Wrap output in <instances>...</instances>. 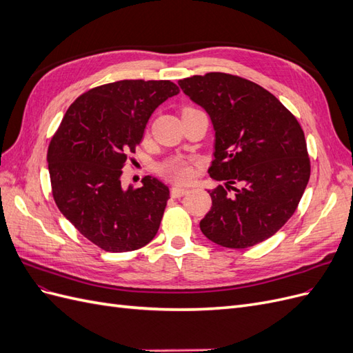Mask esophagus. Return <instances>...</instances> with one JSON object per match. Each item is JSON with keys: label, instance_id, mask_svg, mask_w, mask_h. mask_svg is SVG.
Wrapping results in <instances>:
<instances>
[{"label": "esophagus", "instance_id": "obj_1", "mask_svg": "<svg viewBox=\"0 0 353 353\" xmlns=\"http://www.w3.org/2000/svg\"><path fill=\"white\" fill-rule=\"evenodd\" d=\"M187 191H188V188H185V187L175 185V187L170 188V196H172V197H183L187 193Z\"/></svg>", "mask_w": 353, "mask_h": 353}]
</instances>
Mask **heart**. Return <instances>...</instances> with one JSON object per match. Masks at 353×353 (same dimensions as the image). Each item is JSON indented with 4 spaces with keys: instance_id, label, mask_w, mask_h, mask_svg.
<instances>
[{
    "instance_id": "b5f03b06",
    "label": "heart",
    "mask_w": 353,
    "mask_h": 353,
    "mask_svg": "<svg viewBox=\"0 0 353 353\" xmlns=\"http://www.w3.org/2000/svg\"><path fill=\"white\" fill-rule=\"evenodd\" d=\"M160 172L175 181H187L194 172L193 162L183 157H174L160 166Z\"/></svg>"
}]
</instances>
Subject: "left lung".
I'll return each instance as SVG.
<instances>
[{
	"mask_svg": "<svg viewBox=\"0 0 353 353\" xmlns=\"http://www.w3.org/2000/svg\"><path fill=\"white\" fill-rule=\"evenodd\" d=\"M181 90L210 116L215 159L209 175L225 181L209 194L205 236L245 249L279 231L297 209L311 175L301 123L261 85L210 72L181 79Z\"/></svg>",
	"mask_w": 353,
	"mask_h": 353,
	"instance_id": "1",
	"label": "left lung"
}]
</instances>
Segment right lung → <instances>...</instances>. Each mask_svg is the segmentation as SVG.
<instances>
[{"mask_svg": "<svg viewBox=\"0 0 353 353\" xmlns=\"http://www.w3.org/2000/svg\"><path fill=\"white\" fill-rule=\"evenodd\" d=\"M179 88L170 81L125 79L95 87L74 100L47 162L52 197L85 239L112 253L150 243L160 227L169 188L152 176L143 187L121 185L122 169L141 143L145 125Z\"/></svg>", "mask_w": 353, "mask_h": 353, "instance_id": "obj_1", "label": "right lung"}]
</instances>
